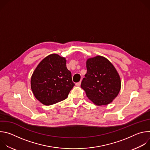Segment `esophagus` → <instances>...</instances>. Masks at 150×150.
I'll use <instances>...</instances> for the list:
<instances>
[{
    "mask_svg": "<svg viewBox=\"0 0 150 150\" xmlns=\"http://www.w3.org/2000/svg\"><path fill=\"white\" fill-rule=\"evenodd\" d=\"M81 81H80V82H76V86H78V87H79L80 85H81Z\"/></svg>",
    "mask_w": 150,
    "mask_h": 150,
    "instance_id": "1",
    "label": "esophagus"
}]
</instances>
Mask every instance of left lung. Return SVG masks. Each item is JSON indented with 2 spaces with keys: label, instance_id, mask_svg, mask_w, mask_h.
I'll return each mask as SVG.
<instances>
[{
  "label": "left lung",
  "instance_id": "8db88e82",
  "mask_svg": "<svg viewBox=\"0 0 150 150\" xmlns=\"http://www.w3.org/2000/svg\"><path fill=\"white\" fill-rule=\"evenodd\" d=\"M87 69L81 87L87 97L97 105L112 102L120 91L121 81L112 63L103 56H97L87 60Z\"/></svg>",
  "mask_w": 150,
  "mask_h": 150
}]
</instances>
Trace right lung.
Listing matches in <instances>:
<instances>
[{"instance_id":"1","label":"right lung","mask_w":150,"mask_h":150,"mask_svg":"<svg viewBox=\"0 0 150 150\" xmlns=\"http://www.w3.org/2000/svg\"><path fill=\"white\" fill-rule=\"evenodd\" d=\"M65 57L52 54L42 59L34 71L31 87L42 104L52 105L65 100L75 83L66 66Z\"/></svg>"}]
</instances>
